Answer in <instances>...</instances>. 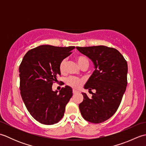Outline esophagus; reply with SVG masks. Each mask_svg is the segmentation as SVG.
<instances>
[{
	"label": "esophagus",
	"instance_id": "esophagus-1",
	"mask_svg": "<svg viewBox=\"0 0 146 146\" xmlns=\"http://www.w3.org/2000/svg\"><path fill=\"white\" fill-rule=\"evenodd\" d=\"M76 93H78V91H76V90H73V94H76Z\"/></svg>",
	"mask_w": 146,
	"mask_h": 146
}]
</instances>
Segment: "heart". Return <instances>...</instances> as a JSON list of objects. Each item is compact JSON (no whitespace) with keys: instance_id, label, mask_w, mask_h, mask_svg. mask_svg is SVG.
<instances>
[{"instance_id":"obj_1","label":"heart","mask_w":146,"mask_h":146,"mask_svg":"<svg viewBox=\"0 0 146 146\" xmlns=\"http://www.w3.org/2000/svg\"><path fill=\"white\" fill-rule=\"evenodd\" d=\"M76 60L78 61V63L80 65V66L82 68L85 66L88 68L90 61L88 58H86L85 56H77ZM65 65H66V60L63 59V60H62L60 61V64H59V70H60L61 73H64ZM66 83L68 85L71 86L72 88L78 89L81 86L83 83V80L81 78H77V77H70V78L67 80Z\"/></svg>"}]
</instances>
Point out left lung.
Returning <instances> with one entry per match:
<instances>
[{"label":"left lung","instance_id":"8db88e82","mask_svg":"<svg viewBox=\"0 0 146 146\" xmlns=\"http://www.w3.org/2000/svg\"><path fill=\"white\" fill-rule=\"evenodd\" d=\"M93 61L95 71L84 88L95 90L90 98L82 93L83 100L79 104L84 119L99 123L108 120L116 112L127 85L128 66L120 52L105 46L76 47Z\"/></svg>","mask_w":146,"mask_h":146}]
</instances>
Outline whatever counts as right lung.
Here are the masks:
<instances>
[{
	"instance_id": "right-lung-1",
	"label": "right lung",
	"mask_w": 146,
	"mask_h": 146,
	"mask_svg": "<svg viewBox=\"0 0 146 146\" xmlns=\"http://www.w3.org/2000/svg\"><path fill=\"white\" fill-rule=\"evenodd\" d=\"M75 46L41 45L27 52L19 66L20 90L23 100L34 119L45 125L58 123L73 95L66 86L52 91V83L61 75L60 61L68 56Z\"/></svg>"
}]
</instances>
